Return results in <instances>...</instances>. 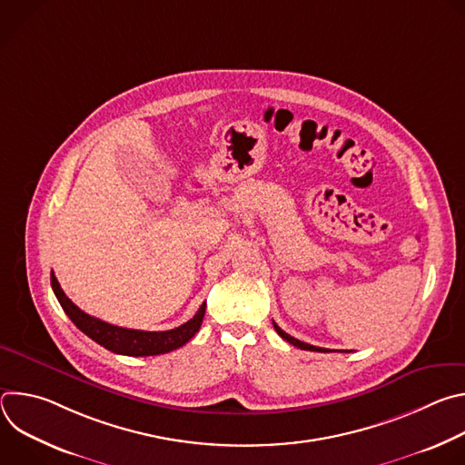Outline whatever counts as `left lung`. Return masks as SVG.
I'll list each match as a JSON object with an SVG mask.
<instances>
[{"mask_svg":"<svg viewBox=\"0 0 465 465\" xmlns=\"http://www.w3.org/2000/svg\"><path fill=\"white\" fill-rule=\"evenodd\" d=\"M274 329H276V333L283 339V341H287V342H291L292 346H296V348H300V350H307V351H322V353H327V350L325 348H316V346H311V344H305V342H302V341H298V339H294V337H291V335H287L285 331L274 322Z\"/></svg>","mask_w":465,"mask_h":465,"instance_id":"obj_1","label":"left lung"}]
</instances>
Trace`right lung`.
<instances>
[{
  "label": "right lung",
  "instance_id": "right-lung-1",
  "mask_svg": "<svg viewBox=\"0 0 465 465\" xmlns=\"http://www.w3.org/2000/svg\"><path fill=\"white\" fill-rule=\"evenodd\" d=\"M51 287L64 312L70 316V320L83 331V333L88 335L92 341H95L99 346L117 355L149 357V355H162V353L178 350L185 342H189L194 337L196 331L201 329L204 312H206V302H204L201 309L196 311V314L189 322L182 323L180 327H174L169 331L126 329V327L112 325L108 322H103L81 311L68 296L64 294L53 272H51Z\"/></svg>",
  "mask_w": 465,
  "mask_h": 465
}]
</instances>
